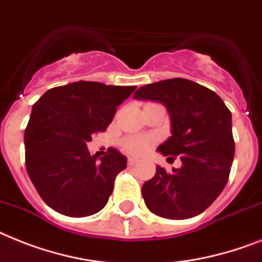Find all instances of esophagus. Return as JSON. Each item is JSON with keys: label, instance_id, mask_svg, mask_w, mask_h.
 <instances>
[{"label": "esophagus", "instance_id": "obj_1", "mask_svg": "<svg viewBox=\"0 0 262 262\" xmlns=\"http://www.w3.org/2000/svg\"><path fill=\"white\" fill-rule=\"evenodd\" d=\"M138 159H136V157H127V165H136L138 163Z\"/></svg>", "mask_w": 262, "mask_h": 262}]
</instances>
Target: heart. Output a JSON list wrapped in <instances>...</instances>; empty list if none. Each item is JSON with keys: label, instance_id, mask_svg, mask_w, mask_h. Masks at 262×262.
Returning a JSON list of instances; mask_svg holds the SVG:
<instances>
[{"label": "heart", "instance_id": "b5f03b06", "mask_svg": "<svg viewBox=\"0 0 262 262\" xmlns=\"http://www.w3.org/2000/svg\"><path fill=\"white\" fill-rule=\"evenodd\" d=\"M153 138L149 136H130L122 141V146L130 155H142L149 149Z\"/></svg>", "mask_w": 262, "mask_h": 262}]
</instances>
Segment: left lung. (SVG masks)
I'll return each instance as SVG.
<instances>
[{
  "instance_id": "1",
  "label": "left lung",
  "mask_w": 262,
  "mask_h": 262,
  "mask_svg": "<svg viewBox=\"0 0 262 262\" xmlns=\"http://www.w3.org/2000/svg\"><path fill=\"white\" fill-rule=\"evenodd\" d=\"M135 98L167 106L172 136L157 150L182 160V167L169 173L156 167L155 176L144 183L146 207L167 220L201 214L222 192L230 175L235 148L230 110L214 91L183 78L145 84Z\"/></svg>"
}]
</instances>
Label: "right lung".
Instances as JSON below:
<instances>
[{
    "mask_svg": "<svg viewBox=\"0 0 262 262\" xmlns=\"http://www.w3.org/2000/svg\"><path fill=\"white\" fill-rule=\"evenodd\" d=\"M135 90L79 80L51 89L33 105L24 135L25 167L41 199L55 211L82 218L106 206L126 157L109 148L97 161L87 142L107 129L117 107Z\"/></svg>",
    "mask_w": 262,
    "mask_h": 262,
    "instance_id": "add662e5",
    "label": "right lung"
}]
</instances>
